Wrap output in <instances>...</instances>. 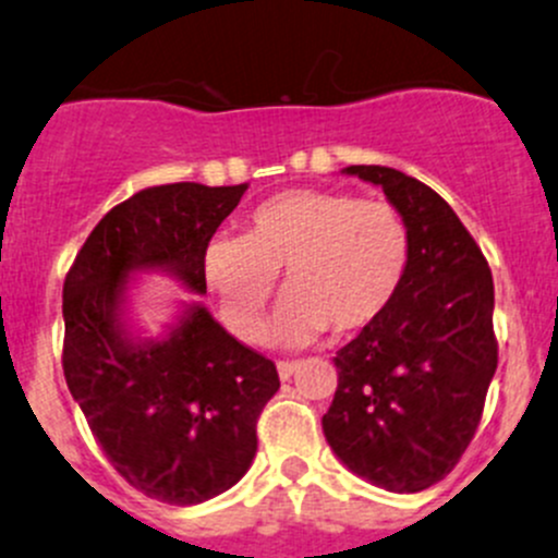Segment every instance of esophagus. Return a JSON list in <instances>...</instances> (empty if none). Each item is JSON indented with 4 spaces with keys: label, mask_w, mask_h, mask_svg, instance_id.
<instances>
[{
    "label": "esophagus",
    "mask_w": 558,
    "mask_h": 558,
    "mask_svg": "<svg viewBox=\"0 0 558 558\" xmlns=\"http://www.w3.org/2000/svg\"><path fill=\"white\" fill-rule=\"evenodd\" d=\"M294 371H296V362L294 360H280L278 362V376L283 378V381H286V378L294 376Z\"/></svg>",
    "instance_id": "obj_1"
}]
</instances>
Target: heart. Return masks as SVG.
<instances>
[{"instance_id": "obj_1", "label": "heart", "mask_w": 558, "mask_h": 558, "mask_svg": "<svg viewBox=\"0 0 558 558\" xmlns=\"http://www.w3.org/2000/svg\"><path fill=\"white\" fill-rule=\"evenodd\" d=\"M411 264L400 209L340 191H286L258 204L242 236L204 245L202 278L226 327L247 343L267 332V307L283 272L275 338L307 343L332 327L351 335L398 300Z\"/></svg>"}]
</instances>
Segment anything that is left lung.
I'll return each mask as SVG.
<instances>
[{
	"label": "left lung",
	"mask_w": 558,
	"mask_h": 558,
	"mask_svg": "<svg viewBox=\"0 0 558 558\" xmlns=\"http://www.w3.org/2000/svg\"><path fill=\"white\" fill-rule=\"evenodd\" d=\"M343 171L400 209L411 264L392 307L335 356L338 389L322 428L356 477L416 494L456 469L483 416L499 362L494 278L439 193L387 166Z\"/></svg>",
	"instance_id": "1"
}]
</instances>
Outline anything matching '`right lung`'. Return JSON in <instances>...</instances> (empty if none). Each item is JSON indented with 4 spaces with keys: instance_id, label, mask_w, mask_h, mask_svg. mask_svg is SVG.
Listing matches in <instances>:
<instances>
[{
    "instance_id": "right-lung-1",
    "label": "right lung",
    "mask_w": 558,
    "mask_h": 558,
    "mask_svg": "<svg viewBox=\"0 0 558 558\" xmlns=\"http://www.w3.org/2000/svg\"><path fill=\"white\" fill-rule=\"evenodd\" d=\"M247 185L174 182L117 204L86 236L62 289L68 389L111 466L149 499L202 505L242 480L275 362L185 302L169 332H130V275L166 272L207 294L204 245Z\"/></svg>"
}]
</instances>
